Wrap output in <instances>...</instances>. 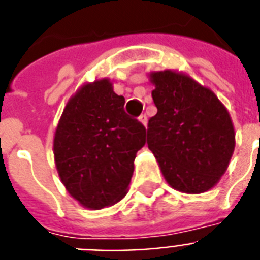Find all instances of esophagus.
<instances>
[{"instance_id": "obj_1", "label": "esophagus", "mask_w": 260, "mask_h": 260, "mask_svg": "<svg viewBox=\"0 0 260 260\" xmlns=\"http://www.w3.org/2000/svg\"><path fill=\"white\" fill-rule=\"evenodd\" d=\"M138 119H140V122L142 124H146V122H148V116L145 115V114H142V115H140V118H138Z\"/></svg>"}]
</instances>
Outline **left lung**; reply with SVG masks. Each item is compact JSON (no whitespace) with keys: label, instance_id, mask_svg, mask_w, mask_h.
<instances>
[{"label":"left lung","instance_id":"1","mask_svg":"<svg viewBox=\"0 0 260 260\" xmlns=\"http://www.w3.org/2000/svg\"><path fill=\"white\" fill-rule=\"evenodd\" d=\"M157 114L146 128V142L164 178L175 190H210L228 168L235 130L226 108L212 90L171 70L150 74Z\"/></svg>","mask_w":260,"mask_h":260}]
</instances>
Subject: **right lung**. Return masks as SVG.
Wrapping results in <instances>:
<instances>
[{"mask_svg": "<svg viewBox=\"0 0 260 260\" xmlns=\"http://www.w3.org/2000/svg\"><path fill=\"white\" fill-rule=\"evenodd\" d=\"M146 128L124 111L108 80L86 84L66 104L54 138L58 174L82 206L103 209L126 195Z\"/></svg>", "mask_w": 260, "mask_h": 260, "instance_id": "1", "label": "right lung"}]
</instances>
